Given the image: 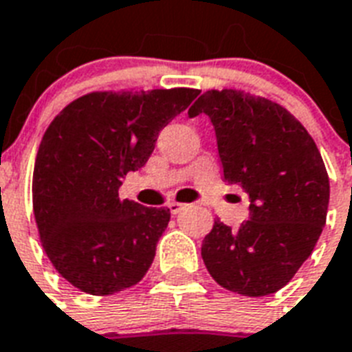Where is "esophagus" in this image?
<instances>
[{
	"mask_svg": "<svg viewBox=\"0 0 352 352\" xmlns=\"http://www.w3.org/2000/svg\"><path fill=\"white\" fill-rule=\"evenodd\" d=\"M185 207V204H179V201H170V204H168V209H170V212H173V214H178L179 210L184 209Z\"/></svg>",
	"mask_w": 352,
	"mask_h": 352,
	"instance_id": "esophagus-1",
	"label": "esophagus"
}]
</instances>
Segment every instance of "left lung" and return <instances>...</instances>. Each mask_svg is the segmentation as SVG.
Here are the masks:
<instances>
[{
  "mask_svg": "<svg viewBox=\"0 0 352 352\" xmlns=\"http://www.w3.org/2000/svg\"><path fill=\"white\" fill-rule=\"evenodd\" d=\"M214 125L223 178L249 194V220H214L201 258L221 287L267 296L287 285L313 252L329 207L316 143L287 109L249 92L207 91L189 109Z\"/></svg>",
  "mask_w": 352,
  "mask_h": 352,
  "instance_id": "1",
  "label": "left lung"
}]
</instances>
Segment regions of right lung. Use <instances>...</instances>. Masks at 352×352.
Returning <instances> with one entry per match:
<instances>
[{"label": "right lung", "instance_id": "1", "mask_svg": "<svg viewBox=\"0 0 352 352\" xmlns=\"http://www.w3.org/2000/svg\"><path fill=\"white\" fill-rule=\"evenodd\" d=\"M198 94L184 87L91 92L45 131L34 165V218L49 260L76 289L107 296L147 274L170 210L122 199L118 190Z\"/></svg>", "mask_w": 352, "mask_h": 352}]
</instances>
